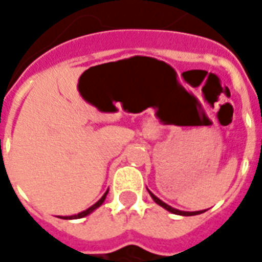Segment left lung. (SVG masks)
I'll use <instances>...</instances> for the list:
<instances>
[{
    "instance_id": "8db88e82",
    "label": "left lung",
    "mask_w": 262,
    "mask_h": 262,
    "mask_svg": "<svg viewBox=\"0 0 262 262\" xmlns=\"http://www.w3.org/2000/svg\"><path fill=\"white\" fill-rule=\"evenodd\" d=\"M150 195H151V198H153V199H154V202L159 203L160 206H163V208H164V209H167V210H168V212H171V213L182 214V216H193V214H199V213H203V212H205V210H203V212H202V210H199V212H181V210H177V209L168 206V205L163 202L161 199H159V198H157V196H154V195L151 192H150Z\"/></svg>"
}]
</instances>
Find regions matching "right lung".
Listing matches in <instances>:
<instances>
[{
    "instance_id": "1",
    "label": "right lung",
    "mask_w": 262,
    "mask_h": 262,
    "mask_svg": "<svg viewBox=\"0 0 262 262\" xmlns=\"http://www.w3.org/2000/svg\"><path fill=\"white\" fill-rule=\"evenodd\" d=\"M106 193H108V191L103 193V196L101 198V199H99V201H98L95 205H92L91 208H88L86 210H84V212H81V213H78V214H74V216H69V217H64V219H80V217H84V216H86V214H90L92 210H95L98 206H101V205H102V202L105 201V198H106Z\"/></svg>"
}]
</instances>
